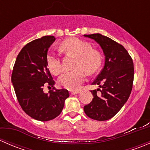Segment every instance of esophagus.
Instances as JSON below:
<instances>
[{
  "label": "esophagus",
  "instance_id": "obj_1",
  "mask_svg": "<svg viewBox=\"0 0 150 150\" xmlns=\"http://www.w3.org/2000/svg\"><path fill=\"white\" fill-rule=\"evenodd\" d=\"M80 93V91H71V95H75Z\"/></svg>",
  "mask_w": 150,
  "mask_h": 150
}]
</instances>
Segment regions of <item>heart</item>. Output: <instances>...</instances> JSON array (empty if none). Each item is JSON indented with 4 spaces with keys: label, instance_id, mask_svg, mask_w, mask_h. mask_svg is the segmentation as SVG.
I'll return each instance as SVG.
<instances>
[{
    "label": "heart",
    "instance_id": "1",
    "mask_svg": "<svg viewBox=\"0 0 150 150\" xmlns=\"http://www.w3.org/2000/svg\"><path fill=\"white\" fill-rule=\"evenodd\" d=\"M61 48L67 54L77 57L75 67L78 68L62 74L59 78V83L69 90H80L86 77V72L82 69L90 73L96 72L102 62L100 54L96 50L92 49L90 43L77 38L67 39L63 41ZM46 63L48 69L54 75L59 73L62 69L60 59L53 54H48Z\"/></svg>",
    "mask_w": 150,
    "mask_h": 150
}]
</instances>
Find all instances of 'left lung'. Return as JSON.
<instances>
[{"mask_svg":"<svg viewBox=\"0 0 150 150\" xmlns=\"http://www.w3.org/2000/svg\"><path fill=\"white\" fill-rule=\"evenodd\" d=\"M99 44L105 57L104 65L93 85L102 89L91 91L93 100L84 106L88 117L99 121L114 117L128 100L134 82V63L122 45L99 33L84 35ZM101 92L97 96V91Z\"/></svg>","mask_w":150,"mask_h":150,"instance_id":"obj_1","label":"left lung"}]
</instances>
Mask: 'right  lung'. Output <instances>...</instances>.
I'll list each match as a JSON object with an SVG mask.
<instances>
[{"mask_svg": "<svg viewBox=\"0 0 150 150\" xmlns=\"http://www.w3.org/2000/svg\"><path fill=\"white\" fill-rule=\"evenodd\" d=\"M54 36H43L25 45L16 57L11 82L16 98L27 115L40 121H48L59 115L69 97L66 89L43 92L44 86L54 87L55 82L48 69V48ZM55 88H53L54 89Z\"/></svg>", "mask_w": 150, "mask_h": 150, "instance_id": "obj_1", "label": "right lung"}]
</instances>
